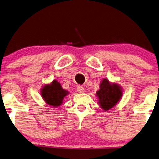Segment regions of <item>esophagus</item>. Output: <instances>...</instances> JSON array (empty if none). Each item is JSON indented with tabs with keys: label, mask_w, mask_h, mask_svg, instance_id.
<instances>
[{
	"label": "esophagus",
	"mask_w": 159,
	"mask_h": 159,
	"mask_svg": "<svg viewBox=\"0 0 159 159\" xmlns=\"http://www.w3.org/2000/svg\"><path fill=\"white\" fill-rule=\"evenodd\" d=\"M77 92L78 93H84V88L82 86L78 85L77 86Z\"/></svg>",
	"instance_id": "34e87169"
}]
</instances>
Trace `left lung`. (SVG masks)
<instances>
[{
	"mask_svg": "<svg viewBox=\"0 0 159 159\" xmlns=\"http://www.w3.org/2000/svg\"><path fill=\"white\" fill-rule=\"evenodd\" d=\"M98 97V104L103 109L107 111L113 108L120 101L123 92L120 85L116 83H111L107 78H104L99 85V89L96 93Z\"/></svg>",
	"mask_w": 159,
	"mask_h": 159,
	"instance_id": "obj_1",
	"label": "left lung"
}]
</instances>
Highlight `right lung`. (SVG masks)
I'll use <instances>...</instances> for the list:
<instances>
[{
    "mask_svg": "<svg viewBox=\"0 0 159 159\" xmlns=\"http://www.w3.org/2000/svg\"><path fill=\"white\" fill-rule=\"evenodd\" d=\"M41 94L46 104L57 107L62 104L63 99L69 94V92L63 89L61 84L57 80H54L50 84L43 86Z\"/></svg>",
    "mask_w": 159,
    "mask_h": 159,
    "instance_id": "1",
    "label": "right lung"
}]
</instances>
